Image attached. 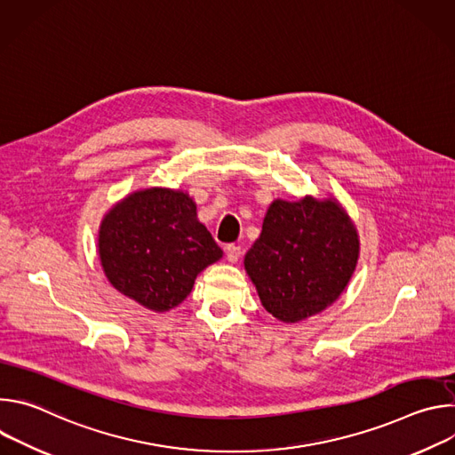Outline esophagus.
Masks as SVG:
<instances>
[{"label": "esophagus", "instance_id": "obj_1", "mask_svg": "<svg viewBox=\"0 0 455 455\" xmlns=\"http://www.w3.org/2000/svg\"><path fill=\"white\" fill-rule=\"evenodd\" d=\"M225 251H227V259L230 263H237V259L241 257V246L239 244H227Z\"/></svg>", "mask_w": 455, "mask_h": 455}]
</instances>
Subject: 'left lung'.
<instances>
[{
    "label": "left lung",
    "instance_id": "obj_1",
    "mask_svg": "<svg viewBox=\"0 0 455 455\" xmlns=\"http://www.w3.org/2000/svg\"><path fill=\"white\" fill-rule=\"evenodd\" d=\"M356 259V232L335 202L275 200L244 268L268 313L299 322L339 299Z\"/></svg>",
    "mask_w": 455,
    "mask_h": 455
}]
</instances>
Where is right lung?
I'll return each mask as SVG.
<instances>
[{"label": "right lung", "instance_id": "add662e5", "mask_svg": "<svg viewBox=\"0 0 455 455\" xmlns=\"http://www.w3.org/2000/svg\"><path fill=\"white\" fill-rule=\"evenodd\" d=\"M99 253L109 283L153 311L178 306L223 255L194 202L169 188L140 190L115 205L100 225Z\"/></svg>", "mask_w": 455, "mask_h": 455}]
</instances>
